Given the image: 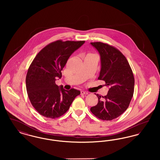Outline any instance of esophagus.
<instances>
[{
	"mask_svg": "<svg viewBox=\"0 0 160 160\" xmlns=\"http://www.w3.org/2000/svg\"><path fill=\"white\" fill-rule=\"evenodd\" d=\"M88 94V92H87L81 91V95H87Z\"/></svg>",
	"mask_w": 160,
	"mask_h": 160,
	"instance_id": "34e87169",
	"label": "esophagus"
}]
</instances>
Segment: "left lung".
I'll list each match as a JSON object with an SVG mask.
<instances>
[{
    "mask_svg": "<svg viewBox=\"0 0 160 160\" xmlns=\"http://www.w3.org/2000/svg\"><path fill=\"white\" fill-rule=\"evenodd\" d=\"M99 53L101 68L98 79L110 88L107 95H97L98 101L91 111L99 119L111 121L128 108L134 93V77L125 56L116 47L101 42H91Z\"/></svg>",
    "mask_w": 160,
    "mask_h": 160,
    "instance_id": "obj_1",
    "label": "left lung"
}]
</instances>
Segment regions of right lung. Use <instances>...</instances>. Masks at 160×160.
I'll return each mask as SVG.
<instances>
[{
    "label": "right lung",
    "instance_id": "obj_1",
    "mask_svg": "<svg viewBox=\"0 0 160 160\" xmlns=\"http://www.w3.org/2000/svg\"><path fill=\"white\" fill-rule=\"evenodd\" d=\"M84 41L61 39L44 47L32 62L26 77V90L32 105L41 115L51 119L65 114L80 91H67L55 83L69 56Z\"/></svg>",
    "mask_w": 160,
    "mask_h": 160
}]
</instances>
